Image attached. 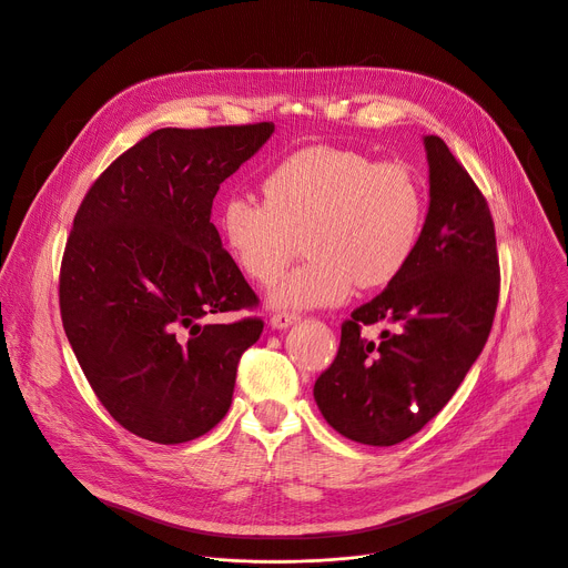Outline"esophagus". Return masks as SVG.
<instances>
[{
    "label": "esophagus",
    "mask_w": 568,
    "mask_h": 568,
    "mask_svg": "<svg viewBox=\"0 0 568 568\" xmlns=\"http://www.w3.org/2000/svg\"><path fill=\"white\" fill-rule=\"evenodd\" d=\"M298 320H301V315H296V313H285V311H283V313H274L270 322H272L274 328H287V326L296 324Z\"/></svg>",
    "instance_id": "esophagus-1"
}]
</instances>
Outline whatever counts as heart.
I'll return each mask as SVG.
<instances>
[{
	"instance_id": "b5f03b06",
	"label": "heart",
	"mask_w": 568,
	"mask_h": 568,
	"mask_svg": "<svg viewBox=\"0 0 568 568\" xmlns=\"http://www.w3.org/2000/svg\"><path fill=\"white\" fill-rule=\"evenodd\" d=\"M261 192L263 203L226 196L220 235L237 272L263 285L283 272L303 237L311 257L272 287V303L281 307L335 305L353 285H389L422 240L426 192L405 163L307 146L274 165Z\"/></svg>"
}]
</instances>
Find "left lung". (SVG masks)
<instances>
[{
	"label": "left lung",
	"instance_id": "8db88e82",
	"mask_svg": "<svg viewBox=\"0 0 568 568\" xmlns=\"http://www.w3.org/2000/svg\"><path fill=\"white\" fill-rule=\"evenodd\" d=\"M430 209L407 267L342 324L315 383L324 419L344 437L394 446L450 400L480 355L498 305L500 265L489 203L439 135L426 140ZM392 321L381 343L362 326Z\"/></svg>",
	"mask_w": 568,
	"mask_h": 568
}]
</instances>
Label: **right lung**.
<instances>
[{
	"label": "right lung",
	"mask_w": 568,
	"mask_h": 568,
	"mask_svg": "<svg viewBox=\"0 0 568 568\" xmlns=\"http://www.w3.org/2000/svg\"><path fill=\"white\" fill-rule=\"evenodd\" d=\"M274 133L272 122L159 129L85 192L65 242L59 303L79 365L129 433L183 444L229 412L237 363L265 322L199 324L257 311L211 222L220 185Z\"/></svg>",
	"instance_id": "right-lung-1"
}]
</instances>
